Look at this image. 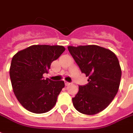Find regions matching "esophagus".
Segmentation results:
<instances>
[{
    "label": "esophagus",
    "instance_id": "1",
    "mask_svg": "<svg viewBox=\"0 0 133 133\" xmlns=\"http://www.w3.org/2000/svg\"><path fill=\"white\" fill-rule=\"evenodd\" d=\"M70 84V83L68 82H66V81H65V86H68V85Z\"/></svg>",
    "mask_w": 133,
    "mask_h": 133
}]
</instances>
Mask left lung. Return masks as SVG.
<instances>
[{
	"label": "left lung",
	"instance_id": "1",
	"mask_svg": "<svg viewBox=\"0 0 133 133\" xmlns=\"http://www.w3.org/2000/svg\"><path fill=\"white\" fill-rule=\"evenodd\" d=\"M70 53L89 83L79 86L72 103L78 111L94 115L111 103L118 91L121 69L118 60L109 49L98 45L68 46Z\"/></svg>",
	"mask_w": 133,
	"mask_h": 133
}]
</instances>
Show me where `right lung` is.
<instances>
[{"mask_svg":"<svg viewBox=\"0 0 133 133\" xmlns=\"http://www.w3.org/2000/svg\"><path fill=\"white\" fill-rule=\"evenodd\" d=\"M65 50L60 45H32L18 51L12 59L10 77L13 91L20 104L28 111L42 114L52 109L65 87L63 81L54 82L48 73L51 63Z\"/></svg>","mask_w":133,"mask_h":133,"instance_id":"1","label":"right lung"}]
</instances>
